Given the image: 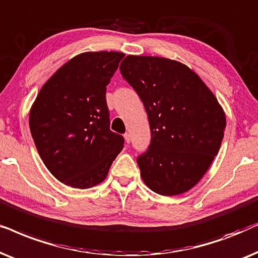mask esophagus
<instances>
[{"instance_id": "34e87169", "label": "esophagus", "mask_w": 258, "mask_h": 258, "mask_svg": "<svg viewBox=\"0 0 258 258\" xmlns=\"http://www.w3.org/2000/svg\"><path fill=\"white\" fill-rule=\"evenodd\" d=\"M123 138H125V142H126L127 144L131 143V136H130L128 133H125V135H123Z\"/></svg>"}]
</instances>
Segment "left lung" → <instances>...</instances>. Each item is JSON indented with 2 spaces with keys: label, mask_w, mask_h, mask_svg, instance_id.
Instances as JSON below:
<instances>
[{
  "label": "left lung",
  "mask_w": 258,
  "mask_h": 258,
  "mask_svg": "<svg viewBox=\"0 0 258 258\" xmlns=\"http://www.w3.org/2000/svg\"><path fill=\"white\" fill-rule=\"evenodd\" d=\"M120 72L142 99L150 122V146L137 158L144 183L161 196L184 194L217 156L224 111L202 79L178 61L127 55Z\"/></svg>",
  "instance_id": "obj_1"
}]
</instances>
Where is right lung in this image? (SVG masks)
<instances>
[{
  "label": "right lung",
  "mask_w": 258,
  "mask_h": 258,
  "mask_svg": "<svg viewBox=\"0 0 258 258\" xmlns=\"http://www.w3.org/2000/svg\"><path fill=\"white\" fill-rule=\"evenodd\" d=\"M123 56L119 51L77 55L51 75L30 108L37 152L68 186L100 184L122 150L123 137L109 130L106 86Z\"/></svg>",
  "instance_id": "right-lung-1"
}]
</instances>
